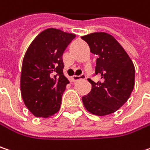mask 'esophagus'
Masks as SVG:
<instances>
[{
	"label": "esophagus",
	"instance_id": "esophagus-1",
	"mask_svg": "<svg viewBox=\"0 0 150 150\" xmlns=\"http://www.w3.org/2000/svg\"><path fill=\"white\" fill-rule=\"evenodd\" d=\"M86 79V76H85V74H82V75H80V76H73L72 77V80L73 81H79V80H81V79Z\"/></svg>",
	"mask_w": 150,
	"mask_h": 150
}]
</instances>
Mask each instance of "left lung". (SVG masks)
Listing matches in <instances>:
<instances>
[{"instance_id": "obj_1", "label": "left lung", "mask_w": 150, "mask_h": 150, "mask_svg": "<svg viewBox=\"0 0 150 150\" xmlns=\"http://www.w3.org/2000/svg\"><path fill=\"white\" fill-rule=\"evenodd\" d=\"M90 51L98 56L95 75L101 80L94 82L90 93L82 98L88 111L97 116L114 113L127 101L134 88L135 68L122 46L110 34L100 32L81 37Z\"/></svg>"}]
</instances>
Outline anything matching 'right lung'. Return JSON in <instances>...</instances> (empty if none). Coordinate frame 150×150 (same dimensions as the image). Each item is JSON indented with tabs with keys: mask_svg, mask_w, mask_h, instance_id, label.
<instances>
[{
	"mask_svg": "<svg viewBox=\"0 0 150 150\" xmlns=\"http://www.w3.org/2000/svg\"><path fill=\"white\" fill-rule=\"evenodd\" d=\"M75 34L47 28L30 44L23 57L21 94L29 111L37 117H49L60 110L69 81L63 75L62 55Z\"/></svg>",
	"mask_w": 150,
	"mask_h": 150,
	"instance_id": "obj_1",
	"label": "right lung"
}]
</instances>
